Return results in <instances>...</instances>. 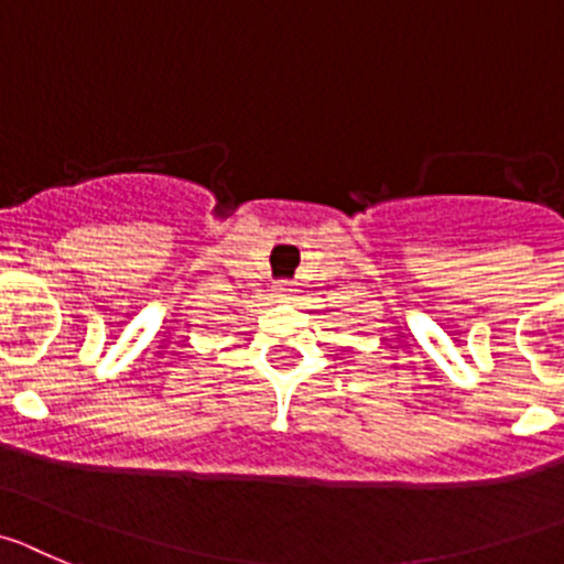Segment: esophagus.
<instances>
[{"label": "esophagus", "mask_w": 564, "mask_h": 564, "mask_svg": "<svg viewBox=\"0 0 564 564\" xmlns=\"http://www.w3.org/2000/svg\"><path fill=\"white\" fill-rule=\"evenodd\" d=\"M275 292H278V297H289V294H292V289H289L286 283H281V286H278Z\"/></svg>", "instance_id": "1"}]
</instances>
